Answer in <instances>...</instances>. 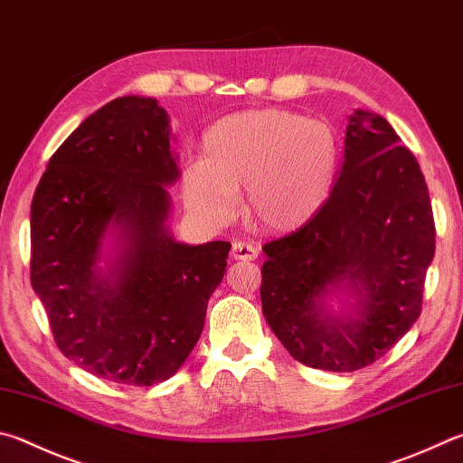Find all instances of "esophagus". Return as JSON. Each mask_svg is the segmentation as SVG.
<instances>
[{"instance_id": "obj_1", "label": "esophagus", "mask_w": 463, "mask_h": 463, "mask_svg": "<svg viewBox=\"0 0 463 463\" xmlns=\"http://www.w3.org/2000/svg\"><path fill=\"white\" fill-rule=\"evenodd\" d=\"M232 257L239 260H255L259 257V247L253 245V242L234 241L232 242Z\"/></svg>"}]
</instances>
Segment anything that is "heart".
Segmentation results:
<instances>
[{"instance_id":"b5f03b06","label":"heart","mask_w":463,"mask_h":463,"mask_svg":"<svg viewBox=\"0 0 463 463\" xmlns=\"http://www.w3.org/2000/svg\"><path fill=\"white\" fill-rule=\"evenodd\" d=\"M340 162L330 123L285 109H253L218 119L204 133L203 159L182 174L188 206L214 222L237 213L247 186V213L257 226L291 232L322 210Z\"/></svg>"}]
</instances>
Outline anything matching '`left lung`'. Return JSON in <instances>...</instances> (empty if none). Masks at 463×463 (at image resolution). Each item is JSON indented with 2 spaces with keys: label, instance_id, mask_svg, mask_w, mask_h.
Instances as JSON below:
<instances>
[{
  "label": "left lung",
  "instance_id": "obj_1",
  "mask_svg": "<svg viewBox=\"0 0 463 463\" xmlns=\"http://www.w3.org/2000/svg\"><path fill=\"white\" fill-rule=\"evenodd\" d=\"M399 144L384 117L354 111L330 198L306 226L263 247V314L301 364L358 371L421 314L435 222L421 167ZM338 292L353 301L334 315L325 299Z\"/></svg>",
  "mask_w": 463,
  "mask_h": 463
}]
</instances>
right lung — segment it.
I'll return each instance as SVG.
<instances>
[{
	"mask_svg": "<svg viewBox=\"0 0 463 463\" xmlns=\"http://www.w3.org/2000/svg\"><path fill=\"white\" fill-rule=\"evenodd\" d=\"M172 139L156 99L119 97L66 137L33 192L32 288L62 354L111 383L178 373L226 271L231 242L184 245L167 229ZM107 236L114 255L100 268Z\"/></svg>",
	"mask_w": 463,
	"mask_h": 463,
	"instance_id": "right-lung-1",
	"label": "right lung"
}]
</instances>
